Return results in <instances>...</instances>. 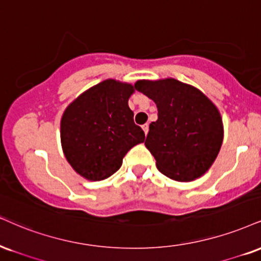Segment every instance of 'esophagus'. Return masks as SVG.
Instances as JSON below:
<instances>
[{"instance_id":"esophagus-1","label":"esophagus","mask_w":261,"mask_h":261,"mask_svg":"<svg viewBox=\"0 0 261 261\" xmlns=\"http://www.w3.org/2000/svg\"><path fill=\"white\" fill-rule=\"evenodd\" d=\"M142 128H143V131H144V135L148 134V124L142 125Z\"/></svg>"}]
</instances>
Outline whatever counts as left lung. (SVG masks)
<instances>
[{"mask_svg":"<svg viewBox=\"0 0 261 261\" xmlns=\"http://www.w3.org/2000/svg\"><path fill=\"white\" fill-rule=\"evenodd\" d=\"M135 89L154 100L158 120L144 141L156 168L176 181L198 178L220 150L224 130L218 108L199 90L175 79L140 80Z\"/></svg>","mask_w":261,"mask_h":261,"instance_id":"1","label":"left lung"}]
</instances>
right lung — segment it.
I'll list each match as a JSON object with an SVG mask.
<instances>
[{
  "mask_svg": "<svg viewBox=\"0 0 261 261\" xmlns=\"http://www.w3.org/2000/svg\"><path fill=\"white\" fill-rule=\"evenodd\" d=\"M134 90L133 85L109 79L91 87L65 109L61 121L63 152L87 180L112 176L128 150L144 141L127 105Z\"/></svg>",
  "mask_w": 261,
  "mask_h": 261,
  "instance_id": "add662e5",
  "label": "right lung"
}]
</instances>
